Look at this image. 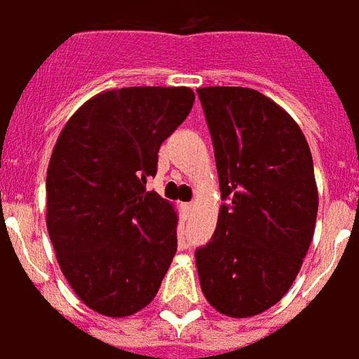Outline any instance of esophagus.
Wrapping results in <instances>:
<instances>
[{"mask_svg": "<svg viewBox=\"0 0 359 359\" xmlns=\"http://www.w3.org/2000/svg\"><path fill=\"white\" fill-rule=\"evenodd\" d=\"M182 209H183V213H185V215H191V213H193L194 205H193V203H182Z\"/></svg>", "mask_w": 359, "mask_h": 359, "instance_id": "esophagus-1", "label": "esophagus"}]
</instances>
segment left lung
<instances>
[{"label": "left lung", "instance_id": "obj_1", "mask_svg": "<svg viewBox=\"0 0 359 359\" xmlns=\"http://www.w3.org/2000/svg\"><path fill=\"white\" fill-rule=\"evenodd\" d=\"M196 93L226 200L213 237L194 254L198 278L217 311L254 317L287 293L313 239V159L297 122L254 88Z\"/></svg>", "mask_w": 359, "mask_h": 359}]
</instances>
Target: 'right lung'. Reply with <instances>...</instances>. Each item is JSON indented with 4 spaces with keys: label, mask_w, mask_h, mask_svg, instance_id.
<instances>
[{
    "label": "right lung",
    "mask_w": 359,
    "mask_h": 359,
    "mask_svg": "<svg viewBox=\"0 0 359 359\" xmlns=\"http://www.w3.org/2000/svg\"><path fill=\"white\" fill-rule=\"evenodd\" d=\"M193 103L187 87L105 90L57 139L46 176L48 233L74 293L105 317L146 308L176 254L174 205L146 191V180Z\"/></svg>",
    "instance_id": "obj_1"
}]
</instances>
